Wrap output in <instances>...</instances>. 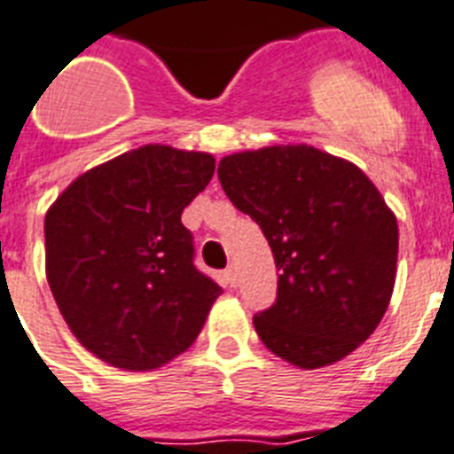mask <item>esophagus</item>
Here are the masks:
<instances>
[{"label": "esophagus", "instance_id": "34e87169", "mask_svg": "<svg viewBox=\"0 0 454 454\" xmlns=\"http://www.w3.org/2000/svg\"><path fill=\"white\" fill-rule=\"evenodd\" d=\"M223 277L230 288H234V286H237V270H234V267H227V270L223 271Z\"/></svg>", "mask_w": 454, "mask_h": 454}]
</instances>
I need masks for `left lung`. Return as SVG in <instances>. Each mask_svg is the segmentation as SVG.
<instances>
[{
  "instance_id": "left-lung-1",
  "label": "left lung",
  "mask_w": 454,
  "mask_h": 454,
  "mask_svg": "<svg viewBox=\"0 0 454 454\" xmlns=\"http://www.w3.org/2000/svg\"><path fill=\"white\" fill-rule=\"evenodd\" d=\"M224 194L260 224L278 271L255 333L297 368H324L372 335L396 281L398 224L364 170L309 145L239 152Z\"/></svg>"
}]
</instances>
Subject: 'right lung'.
<instances>
[{"label":"right lung","mask_w":454,"mask_h":454,"mask_svg":"<svg viewBox=\"0 0 454 454\" xmlns=\"http://www.w3.org/2000/svg\"><path fill=\"white\" fill-rule=\"evenodd\" d=\"M215 159L145 145L86 170L43 220L46 278L79 342L124 371L190 349L223 288L194 267L180 220Z\"/></svg>","instance_id":"add662e5"}]
</instances>
